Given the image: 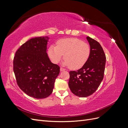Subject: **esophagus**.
I'll use <instances>...</instances> for the list:
<instances>
[{
    "label": "esophagus",
    "instance_id": "esophagus-1",
    "mask_svg": "<svg viewBox=\"0 0 128 128\" xmlns=\"http://www.w3.org/2000/svg\"><path fill=\"white\" fill-rule=\"evenodd\" d=\"M64 70H65V69H64V68H62V67L60 68V71H61V72H63V71H64Z\"/></svg>",
    "mask_w": 128,
    "mask_h": 128
}]
</instances>
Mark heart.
<instances>
[{
  "instance_id": "obj_1",
  "label": "heart",
  "mask_w": 128,
  "mask_h": 128,
  "mask_svg": "<svg viewBox=\"0 0 128 128\" xmlns=\"http://www.w3.org/2000/svg\"><path fill=\"white\" fill-rule=\"evenodd\" d=\"M89 45L75 38H66L58 41L56 46L52 45L48 54L54 64H58L63 57V65L72 69H78L86 63L90 55Z\"/></svg>"
}]
</instances>
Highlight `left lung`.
Wrapping results in <instances>:
<instances>
[{
  "label": "left lung",
  "instance_id": "8db88e82",
  "mask_svg": "<svg viewBox=\"0 0 128 128\" xmlns=\"http://www.w3.org/2000/svg\"><path fill=\"white\" fill-rule=\"evenodd\" d=\"M86 39L90 46V56L79 70L69 72V87L72 94L80 97H86L96 90L103 80L106 64L102 46L90 37Z\"/></svg>",
  "mask_w": 128,
  "mask_h": 128
}]
</instances>
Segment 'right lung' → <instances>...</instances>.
I'll list each match as a JSON object with an SVG mask.
<instances>
[{"mask_svg":"<svg viewBox=\"0 0 128 128\" xmlns=\"http://www.w3.org/2000/svg\"><path fill=\"white\" fill-rule=\"evenodd\" d=\"M48 37H34L24 43L15 53L13 70L21 90L36 99L48 97L53 92L60 73L59 66L48 56Z\"/></svg>","mask_w":128,"mask_h":128,"instance_id":"right-lung-1","label":"right lung"}]
</instances>
